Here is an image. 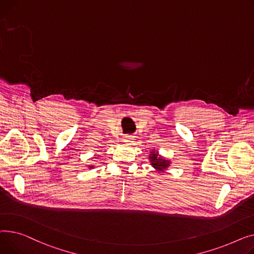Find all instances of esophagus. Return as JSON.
Listing matches in <instances>:
<instances>
[{"label":"esophagus","mask_w":254,"mask_h":254,"mask_svg":"<svg viewBox=\"0 0 254 254\" xmlns=\"http://www.w3.org/2000/svg\"><path fill=\"white\" fill-rule=\"evenodd\" d=\"M124 142H126V143H131L132 142V140H133V136L132 135H130V134H126V135L124 136Z\"/></svg>","instance_id":"esophagus-1"}]
</instances>
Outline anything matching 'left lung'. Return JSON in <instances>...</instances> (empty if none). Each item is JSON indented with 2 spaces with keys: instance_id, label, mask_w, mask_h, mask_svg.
<instances>
[{
  "instance_id": "8db88e82",
  "label": "left lung",
  "mask_w": 254,
  "mask_h": 254,
  "mask_svg": "<svg viewBox=\"0 0 254 254\" xmlns=\"http://www.w3.org/2000/svg\"><path fill=\"white\" fill-rule=\"evenodd\" d=\"M151 162H152V165L160 171H163L164 169H166L169 166V161H166L162 159L161 157H158V155L154 152H152V155L150 156Z\"/></svg>"
}]
</instances>
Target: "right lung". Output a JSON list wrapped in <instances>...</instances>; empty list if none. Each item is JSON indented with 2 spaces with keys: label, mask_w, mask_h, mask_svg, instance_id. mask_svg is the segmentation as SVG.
<instances>
[{
  "label": "right lung",
  "mask_w": 254,
  "mask_h": 254,
  "mask_svg": "<svg viewBox=\"0 0 254 254\" xmlns=\"http://www.w3.org/2000/svg\"><path fill=\"white\" fill-rule=\"evenodd\" d=\"M92 167H93V166H90V168H92Z\"/></svg>",
  "instance_id": "obj_1"
}]
</instances>
